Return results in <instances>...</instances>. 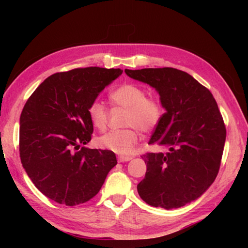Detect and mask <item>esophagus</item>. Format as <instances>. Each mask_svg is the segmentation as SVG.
Listing matches in <instances>:
<instances>
[{"mask_svg":"<svg viewBox=\"0 0 248 248\" xmlns=\"http://www.w3.org/2000/svg\"><path fill=\"white\" fill-rule=\"evenodd\" d=\"M130 160H132V156H130V155H119L118 156V162H128Z\"/></svg>","mask_w":248,"mask_h":248,"instance_id":"esophagus-1","label":"esophagus"}]
</instances>
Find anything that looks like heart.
<instances>
[{"label":"heart","mask_w":248,"mask_h":248,"mask_svg":"<svg viewBox=\"0 0 248 248\" xmlns=\"http://www.w3.org/2000/svg\"><path fill=\"white\" fill-rule=\"evenodd\" d=\"M146 89L138 84L125 83L110 93L112 101L118 107L128 109L125 115V129L112 130L98 139L101 148L118 155H129L140 140V130L151 132L164 115V108L161 100L154 96H146ZM88 117L92 124L98 130H104L108 125V110L107 105L100 100H93L88 105Z\"/></svg>","instance_id":"1"}]
</instances>
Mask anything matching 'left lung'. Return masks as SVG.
<instances>
[{
    "mask_svg": "<svg viewBox=\"0 0 248 248\" xmlns=\"http://www.w3.org/2000/svg\"><path fill=\"white\" fill-rule=\"evenodd\" d=\"M124 72L155 87L166 109L149 140L165 152L141 155L147 171L138 192L152 207H183L202 196L219 170L226 127L217 103L207 87L176 68Z\"/></svg>",
    "mask_w": 248,
    "mask_h": 248,
    "instance_id": "1",
    "label": "left lung"
}]
</instances>
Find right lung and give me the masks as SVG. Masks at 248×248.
Returning <instances> with one entry per match:
<instances>
[{
  "label": "right lung",
  "mask_w": 248,
  "mask_h": 248,
  "mask_svg": "<svg viewBox=\"0 0 248 248\" xmlns=\"http://www.w3.org/2000/svg\"><path fill=\"white\" fill-rule=\"evenodd\" d=\"M123 70L77 68L46 78L26 101L20 116L21 163L35 186L69 207L99 193L117 164L113 151L89 149L93 125L87 108Z\"/></svg>",
  "instance_id": "obj_1"
}]
</instances>
